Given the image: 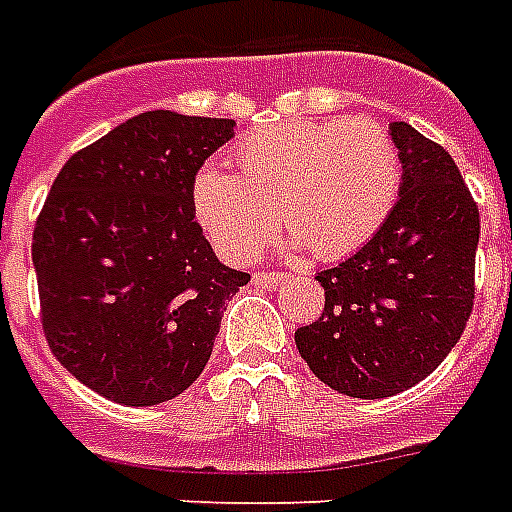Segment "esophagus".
Instances as JSON below:
<instances>
[{"label": "esophagus", "mask_w": 512, "mask_h": 512, "mask_svg": "<svg viewBox=\"0 0 512 512\" xmlns=\"http://www.w3.org/2000/svg\"><path fill=\"white\" fill-rule=\"evenodd\" d=\"M252 281H255L257 287H279V284H284L287 281V273H279V271H255V276H252Z\"/></svg>", "instance_id": "esophagus-1"}]
</instances>
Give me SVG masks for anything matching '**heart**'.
<instances>
[{
    "instance_id": "b5f03b06",
    "label": "heart",
    "mask_w": 512,
    "mask_h": 512,
    "mask_svg": "<svg viewBox=\"0 0 512 512\" xmlns=\"http://www.w3.org/2000/svg\"><path fill=\"white\" fill-rule=\"evenodd\" d=\"M236 172L193 177L196 220L225 260L249 263L281 223L316 260H340L380 231L401 191L396 140L372 119L279 122L233 148Z\"/></svg>"
}]
</instances>
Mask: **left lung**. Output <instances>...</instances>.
<instances>
[{
	"label": "left lung",
	"mask_w": 512,
	"mask_h": 512,
	"mask_svg": "<svg viewBox=\"0 0 512 512\" xmlns=\"http://www.w3.org/2000/svg\"><path fill=\"white\" fill-rule=\"evenodd\" d=\"M401 191L382 228L316 279L324 313L300 327L305 364L337 393L388 398L436 369L465 332L476 300L481 220L444 148L393 122Z\"/></svg>",
	"instance_id": "1"
}]
</instances>
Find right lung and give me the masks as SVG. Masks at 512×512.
<instances>
[{
  "label": "right lung",
  "mask_w": 512,
  "mask_h": 512,
  "mask_svg": "<svg viewBox=\"0 0 512 512\" xmlns=\"http://www.w3.org/2000/svg\"><path fill=\"white\" fill-rule=\"evenodd\" d=\"M233 127L175 111L132 116L68 159L36 217L44 337L108 401L180 396L249 281L217 260L191 201L193 177Z\"/></svg>",
  "instance_id": "right-lung-1"
}]
</instances>
